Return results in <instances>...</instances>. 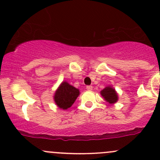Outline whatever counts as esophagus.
<instances>
[{
    "label": "esophagus",
    "mask_w": 160,
    "mask_h": 160,
    "mask_svg": "<svg viewBox=\"0 0 160 160\" xmlns=\"http://www.w3.org/2000/svg\"><path fill=\"white\" fill-rule=\"evenodd\" d=\"M86 88H87V90H91L92 89H93V87L89 85V86H87Z\"/></svg>",
    "instance_id": "esophagus-1"
}]
</instances>
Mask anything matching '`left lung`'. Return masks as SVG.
I'll return each mask as SVG.
<instances>
[{
    "label": "left lung",
    "mask_w": 160,
    "mask_h": 160,
    "mask_svg": "<svg viewBox=\"0 0 160 160\" xmlns=\"http://www.w3.org/2000/svg\"><path fill=\"white\" fill-rule=\"evenodd\" d=\"M101 93L103 98L105 99V101H107L110 104H114L118 101L117 93L111 87H107L106 88H104V90H101Z\"/></svg>",
    "instance_id": "1"
}]
</instances>
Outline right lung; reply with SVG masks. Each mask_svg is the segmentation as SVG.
Here are the masks:
<instances>
[{"label": "right lung", "instance_id": "right-lung-1", "mask_svg": "<svg viewBox=\"0 0 160 160\" xmlns=\"http://www.w3.org/2000/svg\"><path fill=\"white\" fill-rule=\"evenodd\" d=\"M80 91L67 82H62L54 96L55 102L59 108L67 109L72 106L76 101Z\"/></svg>", "mask_w": 160, "mask_h": 160}]
</instances>
